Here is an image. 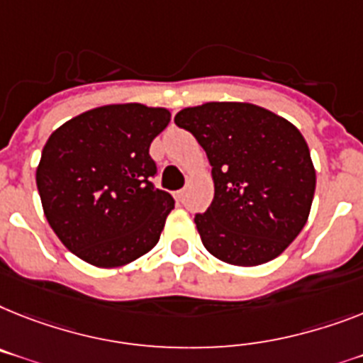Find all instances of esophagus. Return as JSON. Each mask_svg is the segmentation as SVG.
Returning <instances> with one entry per match:
<instances>
[{
    "mask_svg": "<svg viewBox=\"0 0 363 363\" xmlns=\"http://www.w3.org/2000/svg\"><path fill=\"white\" fill-rule=\"evenodd\" d=\"M174 199L178 200V202H182V200L185 199V191H184V189H179V191H176V193H174Z\"/></svg>",
    "mask_w": 363,
    "mask_h": 363,
    "instance_id": "esophagus-1",
    "label": "esophagus"
}]
</instances>
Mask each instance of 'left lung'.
<instances>
[{"label": "left lung", "mask_w": 363, "mask_h": 363, "mask_svg": "<svg viewBox=\"0 0 363 363\" xmlns=\"http://www.w3.org/2000/svg\"><path fill=\"white\" fill-rule=\"evenodd\" d=\"M174 122L194 135L211 164L213 202L194 217L206 250L238 267L280 256L304 228L315 193L301 131L247 101L185 107Z\"/></svg>", "instance_id": "left-lung-1"}]
</instances>
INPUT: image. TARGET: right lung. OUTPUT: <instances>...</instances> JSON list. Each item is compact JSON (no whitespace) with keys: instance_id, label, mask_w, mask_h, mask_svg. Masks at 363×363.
I'll return each mask as SVG.
<instances>
[{"instance_id":"1","label":"right lung","mask_w":363,"mask_h":363,"mask_svg":"<svg viewBox=\"0 0 363 363\" xmlns=\"http://www.w3.org/2000/svg\"><path fill=\"white\" fill-rule=\"evenodd\" d=\"M169 122L164 107L109 104L50 135L37 167L42 209L79 259L122 267L157 245L174 199L150 182V145Z\"/></svg>"}]
</instances>
